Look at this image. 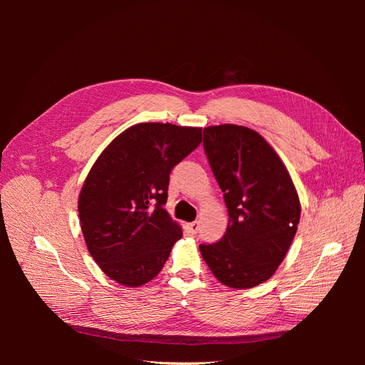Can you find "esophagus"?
I'll return each instance as SVG.
<instances>
[{"mask_svg":"<svg viewBox=\"0 0 365 365\" xmlns=\"http://www.w3.org/2000/svg\"><path fill=\"white\" fill-rule=\"evenodd\" d=\"M187 228L190 230V233L196 235L197 233V228H200V224H197V222H190V224H187Z\"/></svg>","mask_w":365,"mask_h":365,"instance_id":"1","label":"esophagus"}]
</instances>
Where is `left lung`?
<instances>
[{"label":"left lung","mask_w":365,"mask_h":365,"mask_svg":"<svg viewBox=\"0 0 365 365\" xmlns=\"http://www.w3.org/2000/svg\"><path fill=\"white\" fill-rule=\"evenodd\" d=\"M204 149L230 219L222 239L200 245L201 256L228 288H254L271 279L288 254L300 222V197L282 158L259 132L208 126Z\"/></svg>","instance_id":"8db88e82"}]
</instances>
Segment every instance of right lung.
Returning a JSON list of instances; mask_svg holds the SVG:
<instances>
[{"instance_id": "right-lung-1", "label": "right lung", "mask_w": 365, "mask_h": 365, "mask_svg": "<svg viewBox=\"0 0 365 365\" xmlns=\"http://www.w3.org/2000/svg\"><path fill=\"white\" fill-rule=\"evenodd\" d=\"M201 128L138 123L97 157L77 200L88 251L109 279L138 288L155 279L181 225L164 208L170 170L201 143Z\"/></svg>"}]
</instances>
